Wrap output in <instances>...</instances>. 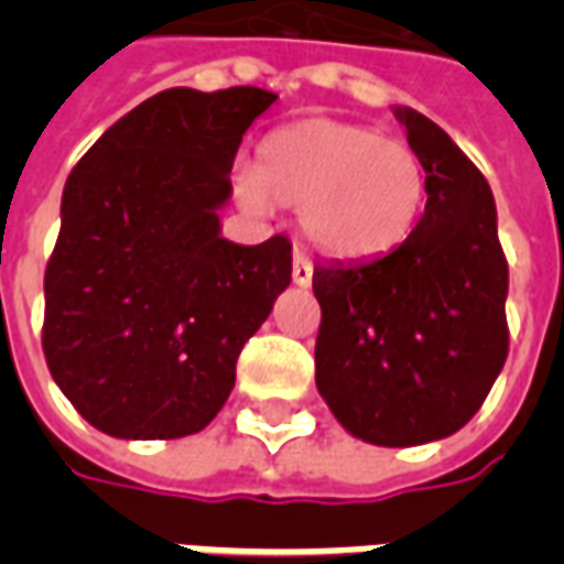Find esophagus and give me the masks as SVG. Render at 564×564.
<instances>
[{"label":"esophagus","mask_w":564,"mask_h":564,"mask_svg":"<svg viewBox=\"0 0 564 564\" xmlns=\"http://www.w3.org/2000/svg\"><path fill=\"white\" fill-rule=\"evenodd\" d=\"M293 281L295 286H311V281H314V265L302 250H295L293 257Z\"/></svg>","instance_id":"1"}]
</instances>
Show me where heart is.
Listing matches in <instances>:
<instances>
[{
    "mask_svg": "<svg viewBox=\"0 0 564 564\" xmlns=\"http://www.w3.org/2000/svg\"><path fill=\"white\" fill-rule=\"evenodd\" d=\"M250 210H302V232L335 259H371L402 245L425 202L411 148L341 120H302L259 144L257 169L238 174Z\"/></svg>",
    "mask_w": 564,
    "mask_h": 564,
    "instance_id": "b5f03b06",
    "label": "heart"
}]
</instances>
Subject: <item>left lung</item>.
<instances>
[{"label": "left lung", "instance_id": "1", "mask_svg": "<svg viewBox=\"0 0 564 564\" xmlns=\"http://www.w3.org/2000/svg\"><path fill=\"white\" fill-rule=\"evenodd\" d=\"M423 162L425 214L378 259L314 269L317 390L335 420L378 447L459 432L508 359V259L496 198L444 129L395 108Z\"/></svg>", "mask_w": 564, "mask_h": 564}]
</instances>
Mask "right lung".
<instances>
[{
	"label": "right lung",
	"mask_w": 564,
	"mask_h": 564,
	"mask_svg": "<svg viewBox=\"0 0 564 564\" xmlns=\"http://www.w3.org/2000/svg\"><path fill=\"white\" fill-rule=\"evenodd\" d=\"M274 93L172 87L120 117L72 169L44 271L42 347L99 432L196 435L235 387L245 341L293 281V245H235L217 210Z\"/></svg>",
	"instance_id": "right-lung-1"
}]
</instances>
